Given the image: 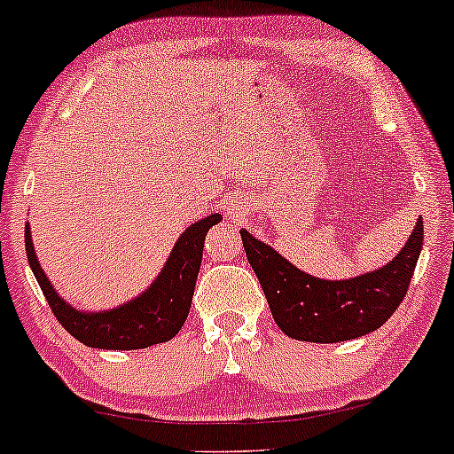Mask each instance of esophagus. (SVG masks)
Instances as JSON below:
<instances>
[{
  "label": "esophagus",
  "mask_w": 454,
  "mask_h": 454,
  "mask_svg": "<svg viewBox=\"0 0 454 454\" xmlns=\"http://www.w3.org/2000/svg\"><path fill=\"white\" fill-rule=\"evenodd\" d=\"M232 213H234V211H232ZM237 213H239V211H237Z\"/></svg>",
  "instance_id": "1"
}]
</instances>
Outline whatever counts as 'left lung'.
I'll return each mask as SVG.
<instances>
[{"mask_svg": "<svg viewBox=\"0 0 454 454\" xmlns=\"http://www.w3.org/2000/svg\"><path fill=\"white\" fill-rule=\"evenodd\" d=\"M249 264L281 331L299 341L337 343L378 331L401 305L423 249V220L401 252L376 270L350 279H320L296 269L269 243L241 228Z\"/></svg>", "mask_w": 454, "mask_h": 454, "instance_id": "8db88e82", "label": "left lung"}]
</instances>
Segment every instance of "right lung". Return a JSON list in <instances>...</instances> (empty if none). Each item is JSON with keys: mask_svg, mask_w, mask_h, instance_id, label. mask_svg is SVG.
I'll list each match as a JSON object with an SVG mask.
<instances>
[{"mask_svg": "<svg viewBox=\"0 0 454 454\" xmlns=\"http://www.w3.org/2000/svg\"><path fill=\"white\" fill-rule=\"evenodd\" d=\"M222 222L220 213L202 217L187 226L176 239L168 260L147 290L113 309L85 311L61 299L46 278L31 241L29 222L25 223V249L29 267L49 301L59 325L78 341L100 350H140L173 340L184 326L194 296L202 247L211 226Z\"/></svg>", "mask_w": 454, "mask_h": 454, "instance_id": "right-lung-1", "label": "right lung"}]
</instances>
